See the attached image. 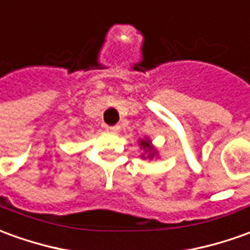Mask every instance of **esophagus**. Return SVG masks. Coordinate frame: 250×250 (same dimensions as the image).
<instances>
[{"label": "esophagus", "mask_w": 250, "mask_h": 250, "mask_svg": "<svg viewBox=\"0 0 250 250\" xmlns=\"http://www.w3.org/2000/svg\"><path fill=\"white\" fill-rule=\"evenodd\" d=\"M120 128V125H105V130L109 131V132H118Z\"/></svg>", "instance_id": "1"}]
</instances>
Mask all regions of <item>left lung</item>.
<instances>
[{
    "instance_id": "1",
    "label": "left lung",
    "mask_w": 250,
    "mask_h": 250,
    "mask_svg": "<svg viewBox=\"0 0 250 250\" xmlns=\"http://www.w3.org/2000/svg\"><path fill=\"white\" fill-rule=\"evenodd\" d=\"M139 145H141V147H142L146 153H149V155H147V158H153L155 154V150L153 149V146L150 145V141L146 138V139H141L139 141ZM143 157V155H142ZM143 158H146V157H143Z\"/></svg>"
}]
</instances>
